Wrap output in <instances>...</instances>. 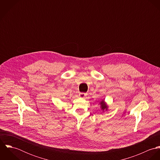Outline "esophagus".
<instances>
[{
  "label": "esophagus",
  "mask_w": 160,
  "mask_h": 160,
  "mask_svg": "<svg viewBox=\"0 0 160 160\" xmlns=\"http://www.w3.org/2000/svg\"><path fill=\"white\" fill-rule=\"evenodd\" d=\"M79 95L81 98H84L86 97V93H83V92H81V93H79Z\"/></svg>",
  "instance_id": "34e87169"
}]
</instances>
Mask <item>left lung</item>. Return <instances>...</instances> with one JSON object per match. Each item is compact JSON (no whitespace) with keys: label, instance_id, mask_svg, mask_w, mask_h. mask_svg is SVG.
<instances>
[{"label":"left lung","instance_id":"1","mask_svg":"<svg viewBox=\"0 0 160 160\" xmlns=\"http://www.w3.org/2000/svg\"><path fill=\"white\" fill-rule=\"evenodd\" d=\"M100 105H101L102 110H107V105L104 103L103 100V101H102V102H100Z\"/></svg>","mask_w":160,"mask_h":160}]
</instances>
